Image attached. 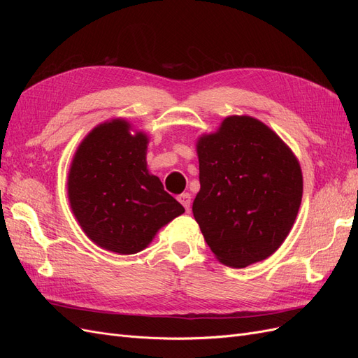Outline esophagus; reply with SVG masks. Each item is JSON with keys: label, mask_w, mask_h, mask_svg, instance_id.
I'll return each mask as SVG.
<instances>
[{"label": "esophagus", "mask_w": 358, "mask_h": 358, "mask_svg": "<svg viewBox=\"0 0 358 358\" xmlns=\"http://www.w3.org/2000/svg\"><path fill=\"white\" fill-rule=\"evenodd\" d=\"M178 200L180 201V204H182L183 208H185L187 210L189 209V204H191V194H189V192H183V194H180V196L178 197Z\"/></svg>", "instance_id": "34e87169"}]
</instances>
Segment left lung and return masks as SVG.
Instances as JSON below:
<instances>
[{"instance_id": "obj_1", "label": "left lung", "mask_w": 358, "mask_h": 358, "mask_svg": "<svg viewBox=\"0 0 358 358\" xmlns=\"http://www.w3.org/2000/svg\"><path fill=\"white\" fill-rule=\"evenodd\" d=\"M197 154L192 213L212 252L236 268L272 255L301 203V170L289 148L258 119L229 116L200 137Z\"/></svg>"}]
</instances>
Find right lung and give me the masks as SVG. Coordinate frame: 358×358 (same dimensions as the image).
Instances as JSON below:
<instances>
[{"instance_id":"obj_1","label":"right lung","mask_w":358,"mask_h":358,"mask_svg":"<svg viewBox=\"0 0 358 358\" xmlns=\"http://www.w3.org/2000/svg\"><path fill=\"white\" fill-rule=\"evenodd\" d=\"M148 137L122 119L86 136L71 162L69 199L86 236L107 251L136 254L185 212L146 169Z\"/></svg>"}]
</instances>
